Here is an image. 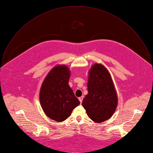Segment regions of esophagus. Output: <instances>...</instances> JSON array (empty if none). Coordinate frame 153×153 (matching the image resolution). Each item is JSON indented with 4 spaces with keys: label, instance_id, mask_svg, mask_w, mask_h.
Here are the masks:
<instances>
[{
    "label": "esophagus",
    "instance_id": "1",
    "mask_svg": "<svg viewBox=\"0 0 153 153\" xmlns=\"http://www.w3.org/2000/svg\"><path fill=\"white\" fill-rule=\"evenodd\" d=\"M83 99H84V96H81V97H79L78 98V99H79V100L80 101L81 103H82Z\"/></svg>",
    "mask_w": 153,
    "mask_h": 153
}]
</instances>
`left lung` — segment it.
I'll return each mask as SVG.
<instances>
[{
  "label": "left lung",
  "mask_w": 153,
  "mask_h": 153,
  "mask_svg": "<svg viewBox=\"0 0 153 153\" xmlns=\"http://www.w3.org/2000/svg\"><path fill=\"white\" fill-rule=\"evenodd\" d=\"M88 94L82 105L88 117L96 123H102L114 113L118 98L111 76L102 64L95 63L88 72Z\"/></svg>",
  "instance_id": "8db88e82"
}]
</instances>
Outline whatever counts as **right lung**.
Segmentation results:
<instances>
[{
  "instance_id": "obj_1",
  "label": "right lung",
  "mask_w": 153,
  "mask_h": 153,
  "mask_svg": "<svg viewBox=\"0 0 153 153\" xmlns=\"http://www.w3.org/2000/svg\"><path fill=\"white\" fill-rule=\"evenodd\" d=\"M71 75L66 65H57L44 80L39 93L41 107L47 117L58 122L66 120L80 102L68 82Z\"/></svg>"
}]
</instances>
